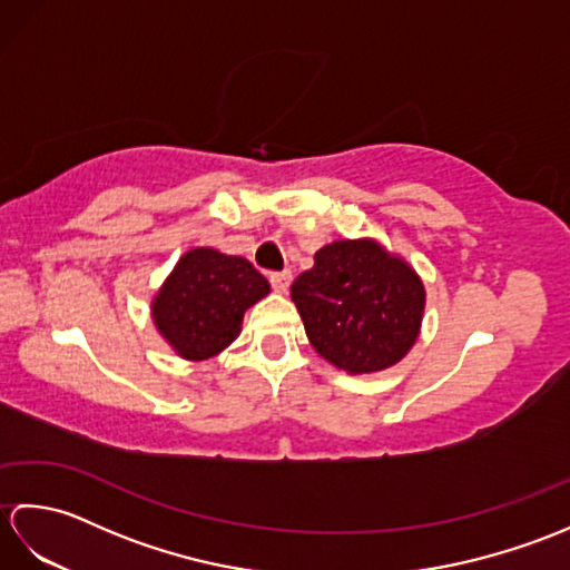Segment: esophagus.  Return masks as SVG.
Returning <instances> with one entry per match:
<instances>
[{"label": "esophagus", "instance_id": "34e87169", "mask_svg": "<svg viewBox=\"0 0 570 570\" xmlns=\"http://www.w3.org/2000/svg\"><path fill=\"white\" fill-rule=\"evenodd\" d=\"M269 282H272L276 294H286L288 284H292V272H274V274H269Z\"/></svg>", "mask_w": 570, "mask_h": 570}]
</instances>
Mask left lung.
I'll return each mask as SVG.
<instances>
[{"instance_id": "obj_1", "label": "left lung", "mask_w": 570, "mask_h": 570, "mask_svg": "<svg viewBox=\"0 0 570 570\" xmlns=\"http://www.w3.org/2000/svg\"><path fill=\"white\" fill-rule=\"evenodd\" d=\"M292 284L316 353L350 374L396 365L416 343L426 292L419 274L374 239H337Z\"/></svg>"}]
</instances>
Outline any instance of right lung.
<instances>
[{"label": "right lung", "mask_w": 570, "mask_h": 570, "mask_svg": "<svg viewBox=\"0 0 570 570\" xmlns=\"http://www.w3.org/2000/svg\"><path fill=\"white\" fill-rule=\"evenodd\" d=\"M269 282L245 257L196 247L178 259L151 304L164 341L186 360H208L239 335L245 311Z\"/></svg>", "instance_id": "1"}]
</instances>
